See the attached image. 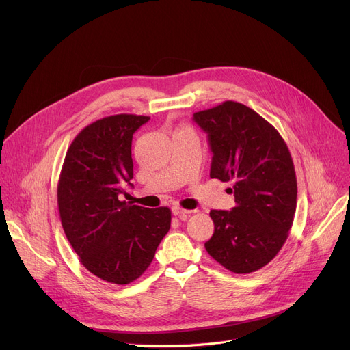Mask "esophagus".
Wrapping results in <instances>:
<instances>
[{
    "label": "esophagus",
    "instance_id": "1",
    "mask_svg": "<svg viewBox=\"0 0 350 350\" xmlns=\"http://www.w3.org/2000/svg\"><path fill=\"white\" fill-rule=\"evenodd\" d=\"M191 212H192V211L184 209V208H180V206H174V208H172V213H174L175 216H179V218H184V216L189 215Z\"/></svg>",
    "mask_w": 350,
    "mask_h": 350
}]
</instances>
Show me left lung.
<instances>
[{"instance_id": "8db88e82", "label": "left lung", "mask_w": 350, "mask_h": 350, "mask_svg": "<svg viewBox=\"0 0 350 350\" xmlns=\"http://www.w3.org/2000/svg\"><path fill=\"white\" fill-rule=\"evenodd\" d=\"M206 134L211 178L234 180L237 206L211 211L213 235L208 254L234 273L268 265L288 239L297 185L289 149L279 132L249 107L225 101L193 113Z\"/></svg>"}]
</instances>
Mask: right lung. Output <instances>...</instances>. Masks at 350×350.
Segmentation results:
<instances>
[{
  "mask_svg": "<svg viewBox=\"0 0 350 350\" xmlns=\"http://www.w3.org/2000/svg\"><path fill=\"white\" fill-rule=\"evenodd\" d=\"M149 116H105L82 129L66 151L58 209L66 239L99 279L128 285L151 265L171 228V209L121 201L134 178L132 135Z\"/></svg>",
  "mask_w": 350,
  "mask_h": 350,
  "instance_id": "right-lung-1",
  "label": "right lung"
}]
</instances>
